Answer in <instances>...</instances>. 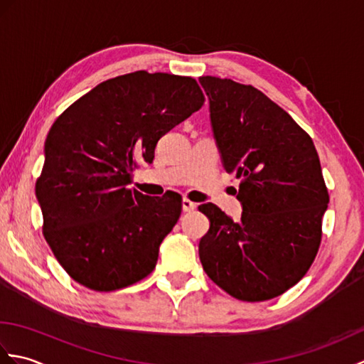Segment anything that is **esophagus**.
<instances>
[{"instance_id": "34e87169", "label": "esophagus", "mask_w": 364, "mask_h": 364, "mask_svg": "<svg viewBox=\"0 0 364 364\" xmlns=\"http://www.w3.org/2000/svg\"><path fill=\"white\" fill-rule=\"evenodd\" d=\"M196 208H197V203H194V202H192V200H189V198H186V197L183 198V211H184V213L194 211Z\"/></svg>"}]
</instances>
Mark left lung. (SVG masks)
Masks as SVG:
<instances>
[{"label":"left lung","instance_id":"1","mask_svg":"<svg viewBox=\"0 0 364 364\" xmlns=\"http://www.w3.org/2000/svg\"><path fill=\"white\" fill-rule=\"evenodd\" d=\"M223 167L237 178L241 220L213 203L200 239L206 275L235 299L262 301L301 280L318 255L328 191L316 146L291 115L249 84L200 78Z\"/></svg>","mask_w":364,"mask_h":364}]
</instances>
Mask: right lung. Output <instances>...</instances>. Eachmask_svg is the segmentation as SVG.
<instances>
[{
	"instance_id": "right-lung-1",
	"label": "right lung",
	"mask_w": 364,
	"mask_h": 364,
	"mask_svg": "<svg viewBox=\"0 0 364 364\" xmlns=\"http://www.w3.org/2000/svg\"><path fill=\"white\" fill-rule=\"evenodd\" d=\"M205 103L191 76L139 70L103 81L53 123L36 183L43 236L75 282L98 292L153 272L181 198L128 189L137 158Z\"/></svg>"
}]
</instances>
